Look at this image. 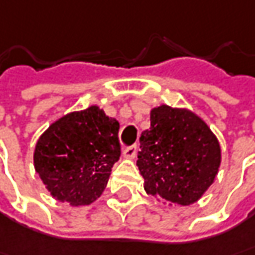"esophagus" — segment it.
Returning a JSON list of instances; mask_svg holds the SVG:
<instances>
[{
    "label": "esophagus",
    "mask_w": 255,
    "mask_h": 255,
    "mask_svg": "<svg viewBox=\"0 0 255 255\" xmlns=\"http://www.w3.org/2000/svg\"><path fill=\"white\" fill-rule=\"evenodd\" d=\"M123 155L124 158H128V160H134L135 155H137V145H131V147H127L123 151Z\"/></svg>",
    "instance_id": "esophagus-1"
}]
</instances>
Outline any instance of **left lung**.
<instances>
[{"label":"left lung","instance_id":"8db88e82","mask_svg":"<svg viewBox=\"0 0 255 255\" xmlns=\"http://www.w3.org/2000/svg\"><path fill=\"white\" fill-rule=\"evenodd\" d=\"M151 127L139 137L137 165L147 194L172 204L198 201L214 183L221 148L203 118L187 108L151 110Z\"/></svg>","mask_w":255,"mask_h":255}]
</instances>
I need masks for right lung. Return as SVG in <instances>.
<instances>
[{
	"label": "right lung",
	"instance_id": "obj_1",
	"mask_svg": "<svg viewBox=\"0 0 255 255\" xmlns=\"http://www.w3.org/2000/svg\"><path fill=\"white\" fill-rule=\"evenodd\" d=\"M118 129L116 118L91 106L61 117L42 132L34 167L55 200L80 207L103 194L121 155Z\"/></svg>",
	"mask_w": 255,
	"mask_h": 255
}]
</instances>
